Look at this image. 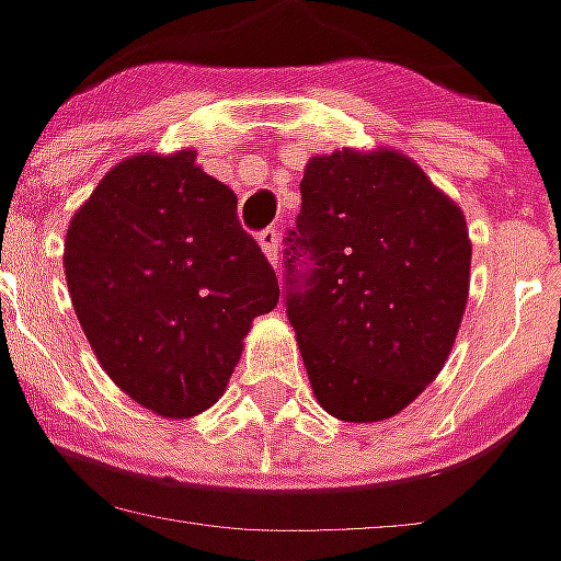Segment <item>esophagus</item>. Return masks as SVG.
<instances>
[{
	"label": "esophagus",
	"instance_id": "34e87169",
	"mask_svg": "<svg viewBox=\"0 0 561 561\" xmlns=\"http://www.w3.org/2000/svg\"><path fill=\"white\" fill-rule=\"evenodd\" d=\"M257 242H261L266 261L276 266L279 263V229L276 226H266L263 232H257Z\"/></svg>",
	"mask_w": 561,
	"mask_h": 561
}]
</instances>
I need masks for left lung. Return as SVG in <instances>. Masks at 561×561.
I'll return each mask as SVG.
<instances>
[{
  "mask_svg": "<svg viewBox=\"0 0 561 561\" xmlns=\"http://www.w3.org/2000/svg\"><path fill=\"white\" fill-rule=\"evenodd\" d=\"M285 254V313L319 407L341 422L410 407L466 313L462 210L394 148H341L304 170Z\"/></svg>",
  "mask_w": 561,
  "mask_h": 561,
  "instance_id": "8db88e82",
  "label": "left lung"
}]
</instances>
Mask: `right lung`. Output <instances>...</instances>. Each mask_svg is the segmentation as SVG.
Returning a JSON list of instances; mask_svg holds the SVG:
<instances>
[{
    "instance_id": "obj_1",
    "label": "right lung",
    "mask_w": 561,
    "mask_h": 561,
    "mask_svg": "<svg viewBox=\"0 0 561 561\" xmlns=\"http://www.w3.org/2000/svg\"><path fill=\"white\" fill-rule=\"evenodd\" d=\"M195 151L133 154L95 185L65 239L73 313L111 381L167 419L226 391L279 279Z\"/></svg>"
}]
</instances>
